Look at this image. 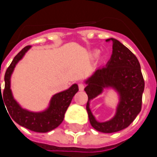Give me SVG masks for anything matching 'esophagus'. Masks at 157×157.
<instances>
[{"label":"esophagus","mask_w":157,"mask_h":157,"mask_svg":"<svg viewBox=\"0 0 157 157\" xmlns=\"http://www.w3.org/2000/svg\"><path fill=\"white\" fill-rule=\"evenodd\" d=\"M84 88H85V85H84V83H79V84H78V89H79L80 91H83V90H84Z\"/></svg>","instance_id":"34e87169"}]
</instances>
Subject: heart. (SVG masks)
Here are the masks:
<instances>
[{
    "label": "heart",
    "mask_w": 157,
    "mask_h": 157,
    "mask_svg": "<svg viewBox=\"0 0 157 157\" xmlns=\"http://www.w3.org/2000/svg\"><path fill=\"white\" fill-rule=\"evenodd\" d=\"M96 54H98V52H97V53H96Z\"/></svg>",
    "instance_id": "b5f03b06"
}]
</instances>
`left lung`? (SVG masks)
Masks as SVG:
<instances>
[{"label": "left lung", "mask_w": 157, "mask_h": 157, "mask_svg": "<svg viewBox=\"0 0 157 157\" xmlns=\"http://www.w3.org/2000/svg\"><path fill=\"white\" fill-rule=\"evenodd\" d=\"M112 42L113 53L107 64L96 71L87 81L85 91L88 96L86 110L90 123L94 129L102 133H114L128 128L142 110L144 79L141 65L135 54L114 38ZM104 87L115 88L121 101L117 115L106 123H98L89 108V100L101 93Z\"/></svg>", "instance_id": "obj_1"}]
</instances>
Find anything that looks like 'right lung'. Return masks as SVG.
Segmentation results:
<instances>
[{"mask_svg":"<svg viewBox=\"0 0 157 157\" xmlns=\"http://www.w3.org/2000/svg\"><path fill=\"white\" fill-rule=\"evenodd\" d=\"M29 48L30 46L24 47L14 57L12 63L8 67L4 76L5 86L3 89L2 94L1 92L0 84V100L2 96V99L3 98L2 100H4L3 104L6 105L10 117L16 123L34 132L46 133L56 128L62 123L64 118V113L71 104L73 96L78 91V87L75 84L71 86L68 90L55 94L52 97L50 107L44 112L32 113L22 109L12 96V93L10 90V77L14 71L15 64L18 63L19 60H21Z\"/></svg>","mask_w":157,"mask_h":157,"instance_id":"add662e5","label":"right lung"}]
</instances>
